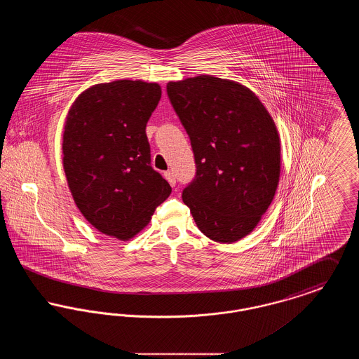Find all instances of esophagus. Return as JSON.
<instances>
[{"label":"esophagus","instance_id":"esophagus-1","mask_svg":"<svg viewBox=\"0 0 359 359\" xmlns=\"http://www.w3.org/2000/svg\"><path fill=\"white\" fill-rule=\"evenodd\" d=\"M164 177L167 179V182L171 184L172 187H175V184H176V176H175V173H173V172H164Z\"/></svg>","mask_w":359,"mask_h":359}]
</instances>
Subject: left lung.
Listing matches in <instances>:
<instances>
[{"mask_svg": "<svg viewBox=\"0 0 359 359\" xmlns=\"http://www.w3.org/2000/svg\"><path fill=\"white\" fill-rule=\"evenodd\" d=\"M167 94L196 164L184 205L205 237L243 238L272 203L280 179V137L271 114L252 90L212 75L170 82Z\"/></svg>", "mask_w": 359, "mask_h": 359, "instance_id": "8db88e82", "label": "left lung"}]
</instances>
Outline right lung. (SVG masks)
Returning a JSON list of instances; mask_svg holds the SVG:
<instances>
[{
  "label": "right lung",
  "mask_w": 359,
  "mask_h": 359,
  "mask_svg": "<svg viewBox=\"0 0 359 359\" xmlns=\"http://www.w3.org/2000/svg\"><path fill=\"white\" fill-rule=\"evenodd\" d=\"M160 98L157 83L123 79L87 88L69 109L62 147L69 191L106 236L133 238L171 194L145 133Z\"/></svg>",
  "instance_id": "obj_1"
}]
</instances>
